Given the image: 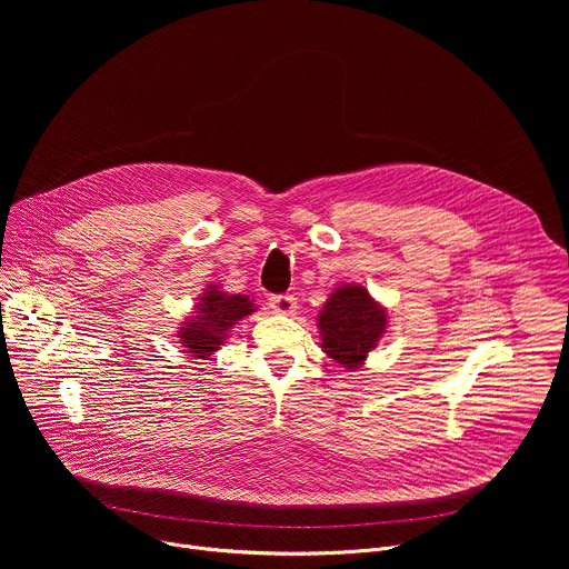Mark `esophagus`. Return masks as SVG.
Returning <instances> with one entry per match:
<instances>
[{"mask_svg":"<svg viewBox=\"0 0 569 569\" xmlns=\"http://www.w3.org/2000/svg\"><path fill=\"white\" fill-rule=\"evenodd\" d=\"M270 308L279 315H292L297 310V299L292 295H272Z\"/></svg>","mask_w":569,"mask_h":569,"instance_id":"obj_1","label":"esophagus"}]
</instances>
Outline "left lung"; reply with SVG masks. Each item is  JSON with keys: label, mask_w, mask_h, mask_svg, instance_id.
<instances>
[{"label": "left lung", "mask_w": 569, "mask_h": 569, "mask_svg": "<svg viewBox=\"0 0 569 569\" xmlns=\"http://www.w3.org/2000/svg\"><path fill=\"white\" fill-rule=\"evenodd\" d=\"M317 327L323 353L353 371L365 365L367 353L385 333L387 310L373 301L365 286L347 283L323 303Z\"/></svg>", "instance_id": "left-lung-1"}]
</instances>
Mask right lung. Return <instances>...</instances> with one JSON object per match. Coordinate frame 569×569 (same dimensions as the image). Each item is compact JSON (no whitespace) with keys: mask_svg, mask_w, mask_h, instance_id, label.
I'll return each mask as SVG.
<instances>
[{"mask_svg":"<svg viewBox=\"0 0 569 569\" xmlns=\"http://www.w3.org/2000/svg\"><path fill=\"white\" fill-rule=\"evenodd\" d=\"M257 308L248 295H227L218 286H209L196 306V315L182 323L180 345L193 358L207 360L224 342L227 331Z\"/></svg>","mask_w":569,"mask_h":569,"instance_id":"right-lung-1","label":"right lung"}]
</instances>
